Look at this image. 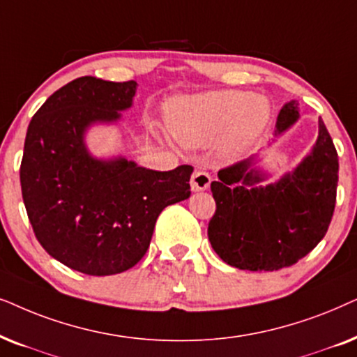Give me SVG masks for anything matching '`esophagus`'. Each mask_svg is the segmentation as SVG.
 I'll list each match as a JSON object with an SVG mask.
<instances>
[{"instance_id":"esophagus-1","label":"esophagus","mask_w":357,"mask_h":357,"mask_svg":"<svg viewBox=\"0 0 357 357\" xmlns=\"http://www.w3.org/2000/svg\"><path fill=\"white\" fill-rule=\"evenodd\" d=\"M211 181H212L211 174L206 173V171H202V169H197L191 178L192 191H196V192L206 191V189H208V186H211Z\"/></svg>"}]
</instances>
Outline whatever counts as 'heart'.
Masks as SVG:
<instances>
[{
	"instance_id": "heart-1",
	"label": "heart",
	"mask_w": 357,
	"mask_h": 357,
	"mask_svg": "<svg viewBox=\"0 0 357 357\" xmlns=\"http://www.w3.org/2000/svg\"><path fill=\"white\" fill-rule=\"evenodd\" d=\"M271 116L273 106L263 94L220 89L174 99L168 126L183 146L202 149L218 139L220 155L235 160L259 139Z\"/></svg>"
}]
</instances>
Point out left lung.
<instances>
[{
    "instance_id": "8db88e82",
    "label": "left lung",
    "mask_w": 357,
    "mask_h": 357,
    "mask_svg": "<svg viewBox=\"0 0 357 357\" xmlns=\"http://www.w3.org/2000/svg\"><path fill=\"white\" fill-rule=\"evenodd\" d=\"M298 119L296 99L284 104L273 144ZM258 161L259 153L218 171V181L211 184L217 211L207 235L227 264L278 271L307 256L325 236L336 202L338 153L318 119L317 142L292 171L266 183L271 173Z\"/></svg>"
}]
</instances>
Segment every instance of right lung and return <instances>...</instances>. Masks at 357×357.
Instances as JSON below:
<instances>
[{"instance_id": "right-lung-1", "label": "right lung", "mask_w": 357, "mask_h": 357, "mask_svg": "<svg viewBox=\"0 0 357 357\" xmlns=\"http://www.w3.org/2000/svg\"><path fill=\"white\" fill-rule=\"evenodd\" d=\"M137 86L82 76L52 94L27 127L21 189L31 225L52 258L83 274L135 266L161 211L191 196L192 166L155 171L88 149V132L121 122Z\"/></svg>"}]
</instances>
